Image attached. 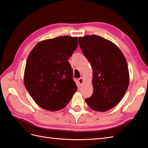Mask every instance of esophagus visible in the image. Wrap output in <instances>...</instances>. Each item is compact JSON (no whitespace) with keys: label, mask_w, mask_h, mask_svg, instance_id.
Returning a JSON list of instances; mask_svg holds the SVG:
<instances>
[{"label":"esophagus","mask_w":148,"mask_h":148,"mask_svg":"<svg viewBox=\"0 0 148 148\" xmlns=\"http://www.w3.org/2000/svg\"><path fill=\"white\" fill-rule=\"evenodd\" d=\"M83 81H84L83 77H81L79 79H78V82H79V83L80 85H81L82 83H83Z\"/></svg>","instance_id":"obj_1"}]
</instances>
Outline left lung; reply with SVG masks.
Segmentation results:
<instances>
[{"label":"left lung","mask_w":148,"mask_h":148,"mask_svg":"<svg viewBox=\"0 0 148 148\" xmlns=\"http://www.w3.org/2000/svg\"><path fill=\"white\" fill-rule=\"evenodd\" d=\"M78 42L92 69L93 92L86 102L95 111H107L119 103L127 90L125 58L117 46L101 36L86 35L79 38Z\"/></svg>","instance_id":"left-lung-1"}]
</instances>
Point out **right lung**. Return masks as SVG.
Returning a JSON list of instances; mask_svg holds the SVG:
<instances>
[{
	"label": "right lung",
	"mask_w": 148,
	"mask_h": 148,
	"mask_svg": "<svg viewBox=\"0 0 148 148\" xmlns=\"http://www.w3.org/2000/svg\"><path fill=\"white\" fill-rule=\"evenodd\" d=\"M78 45L77 37L63 36L42 41L26 61L24 82L40 107L57 111L66 107L77 87L67 60Z\"/></svg>",
	"instance_id": "right-lung-1"
}]
</instances>
